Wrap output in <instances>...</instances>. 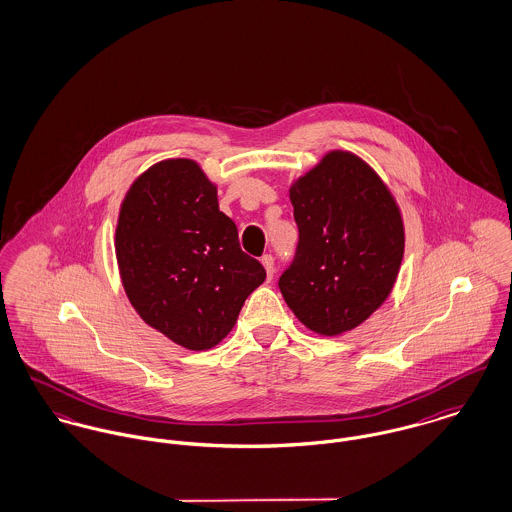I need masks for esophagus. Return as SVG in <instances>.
<instances>
[{"instance_id": "esophagus-1", "label": "esophagus", "mask_w": 512, "mask_h": 512, "mask_svg": "<svg viewBox=\"0 0 512 512\" xmlns=\"http://www.w3.org/2000/svg\"><path fill=\"white\" fill-rule=\"evenodd\" d=\"M262 264H264V268H266V276H268V279L274 278V272H276V266H274V256H272V254H266V256H262Z\"/></svg>"}]
</instances>
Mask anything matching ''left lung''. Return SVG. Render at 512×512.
I'll list each match as a JSON object with an SVG mask.
<instances>
[{"label": "left lung", "instance_id": "8db88e82", "mask_svg": "<svg viewBox=\"0 0 512 512\" xmlns=\"http://www.w3.org/2000/svg\"><path fill=\"white\" fill-rule=\"evenodd\" d=\"M289 197L299 242L279 291L295 317L334 336L362 325L399 274L405 231L399 207L372 168L350 152H328Z\"/></svg>", "mask_w": 512, "mask_h": 512}]
</instances>
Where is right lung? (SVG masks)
I'll list each match as a JSON object with an SVG mask.
<instances>
[{
    "mask_svg": "<svg viewBox=\"0 0 512 512\" xmlns=\"http://www.w3.org/2000/svg\"><path fill=\"white\" fill-rule=\"evenodd\" d=\"M129 301L146 325L187 350L217 346L266 279L242 252L217 187L186 158L148 168L131 186L115 233Z\"/></svg>",
    "mask_w": 512,
    "mask_h": 512,
    "instance_id": "add662e5",
    "label": "right lung"
}]
</instances>
